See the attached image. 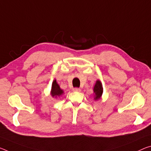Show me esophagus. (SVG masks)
<instances>
[{"instance_id": "34e87169", "label": "esophagus", "mask_w": 151, "mask_h": 151, "mask_svg": "<svg viewBox=\"0 0 151 151\" xmlns=\"http://www.w3.org/2000/svg\"><path fill=\"white\" fill-rule=\"evenodd\" d=\"M73 91L74 92H80L81 91V88H74Z\"/></svg>"}]
</instances>
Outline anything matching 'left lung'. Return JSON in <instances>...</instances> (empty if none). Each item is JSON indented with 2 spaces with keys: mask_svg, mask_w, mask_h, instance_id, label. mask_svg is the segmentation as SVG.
I'll return each instance as SVG.
<instances>
[{
  "mask_svg": "<svg viewBox=\"0 0 151 151\" xmlns=\"http://www.w3.org/2000/svg\"><path fill=\"white\" fill-rule=\"evenodd\" d=\"M103 92H104V88H103L102 83L99 80H97L93 87V96H94L93 99L95 101H97L101 99Z\"/></svg>",
  "mask_w": 151,
  "mask_h": 151,
  "instance_id": "obj_1",
  "label": "left lung"
}]
</instances>
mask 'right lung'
I'll list each match as a JSON object with an SVG mask.
<instances>
[{
	"mask_svg": "<svg viewBox=\"0 0 151 151\" xmlns=\"http://www.w3.org/2000/svg\"><path fill=\"white\" fill-rule=\"evenodd\" d=\"M64 94V91L60 87L58 83L56 82V80L54 79L52 82L51 91H50V95L52 97H54L55 99H58V97L62 96Z\"/></svg>",
	"mask_w": 151,
	"mask_h": 151,
	"instance_id": "right-lung-1",
	"label": "right lung"
}]
</instances>
